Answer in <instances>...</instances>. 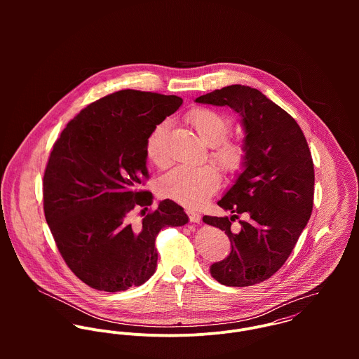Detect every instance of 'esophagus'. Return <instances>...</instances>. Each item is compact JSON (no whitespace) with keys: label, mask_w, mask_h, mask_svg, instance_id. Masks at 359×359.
<instances>
[{"label":"esophagus","mask_w":359,"mask_h":359,"mask_svg":"<svg viewBox=\"0 0 359 359\" xmlns=\"http://www.w3.org/2000/svg\"><path fill=\"white\" fill-rule=\"evenodd\" d=\"M187 212H188L189 219H191L192 222L199 224V222L202 221V215H201V212H198V211H195V210H187Z\"/></svg>","instance_id":"34e87169"}]
</instances>
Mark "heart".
I'll list each match as a JSON object with an SVG mask.
<instances>
[{
  "label": "heart",
  "mask_w": 359,
  "mask_h": 359,
  "mask_svg": "<svg viewBox=\"0 0 359 359\" xmlns=\"http://www.w3.org/2000/svg\"><path fill=\"white\" fill-rule=\"evenodd\" d=\"M185 121L194 128L199 140L210 147V158L226 172L239 171L246 160V148L242 142L225 140L231 131V121L222 113L198 107L191 110ZM167 121L154 127L147 141L148 160L164 167L168 163L165 152ZM221 182L219 174L212 165H178L168 171L158 181V192L161 196L172 199L181 205L196 207L218 189Z\"/></svg>",
  "instance_id": "1"
}]
</instances>
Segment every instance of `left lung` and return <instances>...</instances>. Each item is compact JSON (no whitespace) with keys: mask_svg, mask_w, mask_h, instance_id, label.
Listing matches in <instances>:
<instances>
[{"mask_svg":"<svg viewBox=\"0 0 359 359\" xmlns=\"http://www.w3.org/2000/svg\"><path fill=\"white\" fill-rule=\"evenodd\" d=\"M229 106L245 131L243 171L218 205L228 217L205 215L203 222L225 231L232 250L210 266L225 286H252L271 278L290 256L307 225L313 205V163L297 121L256 88L233 84L196 98ZM246 213L238 233L231 220Z\"/></svg>","mask_w":359,"mask_h":359,"instance_id":"1","label":"left lung"}]
</instances>
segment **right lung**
<instances>
[{"mask_svg": "<svg viewBox=\"0 0 359 359\" xmlns=\"http://www.w3.org/2000/svg\"><path fill=\"white\" fill-rule=\"evenodd\" d=\"M181 104L175 95L117 91L83 109L53 145L43 182L46 219L67 266L93 289L116 293L145 283L157 265V233L189 221L165 199L140 225L130 222L135 207L154 203L138 189L148 178L147 141Z\"/></svg>", "mask_w": 359, "mask_h": 359, "instance_id": "1", "label": "right lung"}]
</instances>
